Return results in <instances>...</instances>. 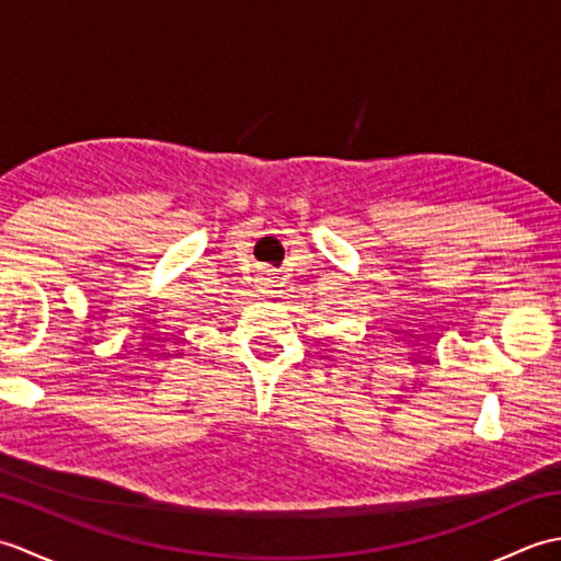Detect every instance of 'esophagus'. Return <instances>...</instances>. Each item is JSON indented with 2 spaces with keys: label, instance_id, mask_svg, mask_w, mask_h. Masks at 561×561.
Listing matches in <instances>:
<instances>
[{
  "label": "esophagus",
  "instance_id": "obj_1",
  "mask_svg": "<svg viewBox=\"0 0 561 561\" xmlns=\"http://www.w3.org/2000/svg\"><path fill=\"white\" fill-rule=\"evenodd\" d=\"M265 287H267V289L272 287V282H270V279H265Z\"/></svg>",
  "mask_w": 561,
  "mask_h": 561
}]
</instances>
